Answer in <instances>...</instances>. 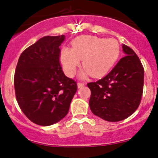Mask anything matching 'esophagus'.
<instances>
[{"label":"esophagus","instance_id":"1","mask_svg":"<svg viewBox=\"0 0 158 158\" xmlns=\"http://www.w3.org/2000/svg\"><path fill=\"white\" fill-rule=\"evenodd\" d=\"M77 85H78V88H82L85 85V83L84 82H78Z\"/></svg>","mask_w":158,"mask_h":158}]
</instances>
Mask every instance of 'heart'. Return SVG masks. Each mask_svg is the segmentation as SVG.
Returning a JSON list of instances; mask_svg holds the SVG:
<instances>
[{
  "instance_id": "1",
  "label": "heart",
  "mask_w": 158,
  "mask_h": 158,
  "mask_svg": "<svg viewBox=\"0 0 158 158\" xmlns=\"http://www.w3.org/2000/svg\"><path fill=\"white\" fill-rule=\"evenodd\" d=\"M120 48L117 40L85 35L72 42V48H64L60 61L68 76H73L76 68L82 60V76L90 74L92 77L103 76L109 72L118 60Z\"/></svg>"
}]
</instances>
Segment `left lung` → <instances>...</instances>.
Returning <instances> with one entry per match:
<instances>
[{"instance_id":"1","label":"left lung","mask_w":158,"mask_h":158,"mask_svg":"<svg viewBox=\"0 0 158 158\" xmlns=\"http://www.w3.org/2000/svg\"><path fill=\"white\" fill-rule=\"evenodd\" d=\"M126 56L108 74L89 82V107L94 115L109 122L123 120L132 115L142 100L144 67L135 51L123 44Z\"/></svg>"}]
</instances>
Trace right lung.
Here are the masks:
<instances>
[{
  "label": "right lung",
  "instance_id": "add662e5",
  "mask_svg": "<svg viewBox=\"0 0 158 158\" xmlns=\"http://www.w3.org/2000/svg\"><path fill=\"white\" fill-rule=\"evenodd\" d=\"M65 36H44L23 51L14 74L16 98L23 114L40 126L56 123L67 114L77 91L60 63Z\"/></svg>",
  "mask_w": 158,
  "mask_h": 158
}]
</instances>
